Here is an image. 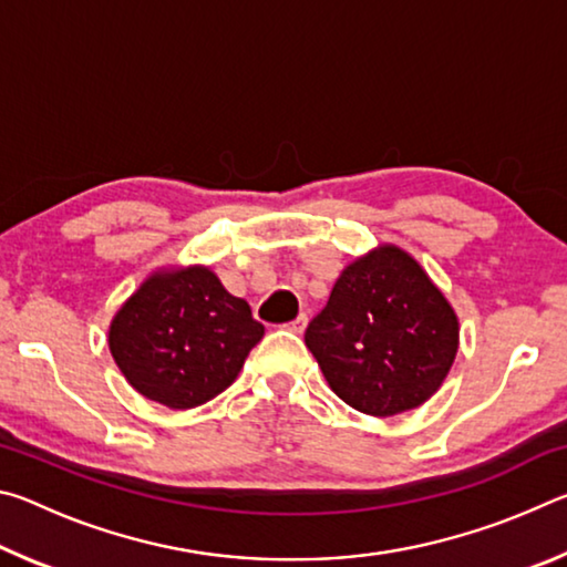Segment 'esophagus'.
<instances>
[{
	"mask_svg": "<svg viewBox=\"0 0 567 567\" xmlns=\"http://www.w3.org/2000/svg\"><path fill=\"white\" fill-rule=\"evenodd\" d=\"M305 328H307V318H305V315H300V318L287 324V330H292V332H297V334H302Z\"/></svg>",
	"mask_w": 567,
	"mask_h": 567,
	"instance_id": "1",
	"label": "esophagus"
}]
</instances>
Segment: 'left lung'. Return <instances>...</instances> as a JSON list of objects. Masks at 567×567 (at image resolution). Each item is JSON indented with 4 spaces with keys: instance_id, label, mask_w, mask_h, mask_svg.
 <instances>
[{
    "instance_id": "left-lung-1",
    "label": "left lung",
    "mask_w": 567,
    "mask_h": 567,
    "mask_svg": "<svg viewBox=\"0 0 567 567\" xmlns=\"http://www.w3.org/2000/svg\"><path fill=\"white\" fill-rule=\"evenodd\" d=\"M305 344L334 395L364 415L390 417L420 408L443 385L460 322L415 257L380 245L340 272Z\"/></svg>"
}]
</instances>
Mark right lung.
<instances>
[{"instance_id":"add662e5","label":"right lung","mask_w":567,"mask_h":567,"mask_svg":"<svg viewBox=\"0 0 567 567\" xmlns=\"http://www.w3.org/2000/svg\"><path fill=\"white\" fill-rule=\"evenodd\" d=\"M265 328L205 265L162 267L110 322V352L142 398L192 410L233 385Z\"/></svg>"}]
</instances>
